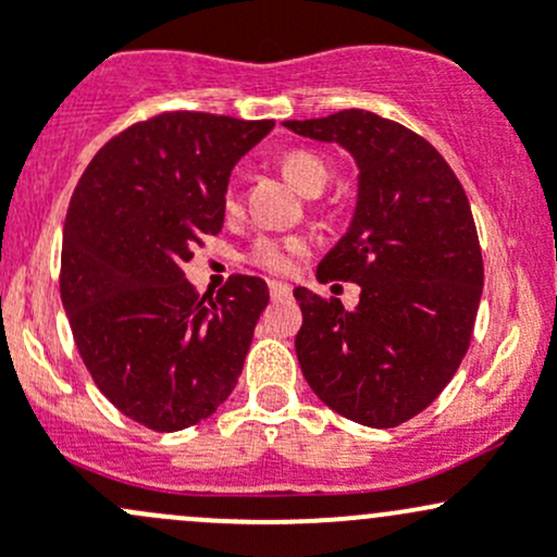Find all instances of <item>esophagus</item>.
I'll return each mask as SVG.
<instances>
[{
  "label": "esophagus",
  "instance_id": "esophagus-1",
  "mask_svg": "<svg viewBox=\"0 0 557 557\" xmlns=\"http://www.w3.org/2000/svg\"><path fill=\"white\" fill-rule=\"evenodd\" d=\"M268 289H271L273 300H289L292 297V286L281 284V281H268Z\"/></svg>",
  "mask_w": 557,
  "mask_h": 557
}]
</instances>
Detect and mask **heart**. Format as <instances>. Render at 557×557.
<instances>
[{"label": "heart", "mask_w": 557, "mask_h": 557, "mask_svg": "<svg viewBox=\"0 0 557 557\" xmlns=\"http://www.w3.org/2000/svg\"><path fill=\"white\" fill-rule=\"evenodd\" d=\"M281 172L289 177L292 185L302 190V194H321L329 181V166L326 161L315 153L302 151V148H295V151H286L281 157ZM223 207L233 212L238 207V190L236 183H228L223 190ZM308 252V242L302 236H262L249 247L247 260L252 265L262 268V271L271 273H289L295 271L297 260Z\"/></svg>", "instance_id": "heart-1"}]
</instances>
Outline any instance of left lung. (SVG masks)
I'll return each mask as SVG.
<instances>
[{
	"mask_svg": "<svg viewBox=\"0 0 557 557\" xmlns=\"http://www.w3.org/2000/svg\"><path fill=\"white\" fill-rule=\"evenodd\" d=\"M284 127L339 143L358 161L356 214L319 281H352L361 300L345 310L297 286V361L329 409L396 428L441 396L470 348L483 257L468 194L422 135L372 111Z\"/></svg>",
	"mask_w": 557,
	"mask_h": 557,
	"instance_id": "left-lung-1",
	"label": "left lung"
}]
</instances>
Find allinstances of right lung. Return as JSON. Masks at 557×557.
Here are the masks:
<instances>
[{"mask_svg":"<svg viewBox=\"0 0 557 557\" xmlns=\"http://www.w3.org/2000/svg\"><path fill=\"white\" fill-rule=\"evenodd\" d=\"M271 129L273 119L164 111L111 137L76 183L61 300L95 385L143 428H190L236 387L265 281L233 273L199 297L183 268L223 228L233 164Z\"/></svg>","mask_w":557,"mask_h":557,"instance_id":"obj_1","label":"right lung"}]
</instances>
